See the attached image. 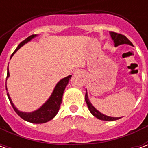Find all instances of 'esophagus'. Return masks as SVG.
I'll list each match as a JSON object with an SVG mask.
<instances>
[{
  "mask_svg": "<svg viewBox=\"0 0 148 148\" xmlns=\"http://www.w3.org/2000/svg\"><path fill=\"white\" fill-rule=\"evenodd\" d=\"M75 74H81L80 71H75Z\"/></svg>",
  "mask_w": 148,
  "mask_h": 148,
  "instance_id": "34e87169",
  "label": "esophagus"
}]
</instances>
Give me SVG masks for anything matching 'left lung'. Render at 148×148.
I'll use <instances>...</instances> for the list:
<instances>
[{"instance_id":"8db88e82","label":"left lung","mask_w":148,"mask_h":148,"mask_svg":"<svg viewBox=\"0 0 148 148\" xmlns=\"http://www.w3.org/2000/svg\"><path fill=\"white\" fill-rule=\"evenodd\" d=\"M110 35H111V37L112 40L114 41L115 46L116 47V46L121 45V44H129V45L132 46V43L131 42L129 39H127V37L124 36V35H122V34L120 33H116V32H109ZM86 101L87 106H88V109L90 111V112L92 113V114L94 116H96L97 119H99V120H101V121H116V120H118V119H120L121 117H111V116H106V115L102 114V113H101L99 111H97L93 106H92V104L90 102V100L88 98V95H87V93H86Z\"/></svg>"}]
</instances>
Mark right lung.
I'll return each instance as SVG.
<instances>
[{
	"label": "right lung",
	"mask_w": 148,
	"mask_h": 148,
	"mask_svg": "<svg viewBox=\"0 0 148 148\" xmlns=\"http://www.w3.org/2000/svg\"><path fill=\"white\" fill-rule=\"evenodd\" d=\"M35 36H36V35H32L30 36L27 37V39H24V41H22L19 44L17 47H16V49L15 50L14 52L12 54L11 57L14 55V53H16V51L17 50H19L22 46L24 45V43H26L28 41H30L31 39L34 38ZM8 76H9V72H8V66L7 77ZM71 75H69L67 77L62 78L61 81H59L58 84L56 85L55 90L53 91L51 96L49 98L48 101L41 108H39L38 110L32 112H22L19 111L15 107L14 105L12 104V100L10 98L9 95H8V93H7V95H8L9 101L11 103L12 106V108L15 110V112L23 120L28 121V122H31V123H34V124H42V123H46V122H47V121H51V119H53L56 116V114L58 113L59 108H60V106H61L62 104V99L63 92H64L65 88L67 86V84L69 82L70 79H71ZM6 90H7V88H6Z\"/></svg>",
	"instance_id": "right-lung-1"
}]
</instances>
